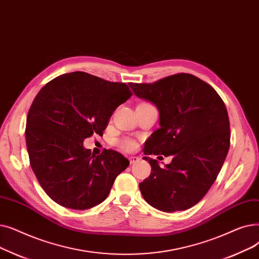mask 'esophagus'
Here are the masks:
<instances>
[{"label": "esophagus", "mask_w": 259, "mask_h": 259, "mask_svg": "<svg viewBox=\"0 0 259 259\" xmlns=\"http://www.w3.org/2000/svg\"><path fill=\"white\" fill-rule=\"evenodd\" d=\"M128 160H130V163L131 164H134V163H136V162L139 161V158L136 157V156H132V157L128 158Z\"/></svg>", "instance_id": "1"}]
</instances>
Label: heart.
<instances>
[{
  "instance_id": "b5f03b06",
  "label": "heart",
  "mask_w": 259,
  "mask_h": 259,
  "mask_svg": "<svg viewBox=\"0 0 259 259\" xmlns=\"http://www.w3.org/2000/svg\"><path fill=\"white\" fill-rule=\"evenodd\" d=\"M119 146L123 151H126V152H132L134 150H136L137 147V143L136 141H134L132 139H123L119 142Z\"/></svg>"
}]
</instances>
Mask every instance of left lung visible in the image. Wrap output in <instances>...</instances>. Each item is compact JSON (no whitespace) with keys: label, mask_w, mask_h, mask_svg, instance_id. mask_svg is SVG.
Wrapping results in <instances>:
<instances>
[{"label":"left lung","mask_w":259,"mask_h":259,"mask_svg":"<svg viewBox=\"0 0 259 259\" xmlns=\"http://www.w3.org/2000/svg\"><path fill=\"white\" fill-rule=\"evenodd\" d=\"M130 86L160 114V127L147 139L144 155L173 156L163 168L143 157L152 166L139 183L143 198L162 212L188 210L210 190L226 160L231 135L227 107L211 85L190 73Z\"/></svg>","instance_id":"left-lung-1"}]
</instances>
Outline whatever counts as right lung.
Instances as JSON below:
<instances>
[{
    "label": "right lung",
    "instance_id": "1",
    "mask_svg": "<svg viewBox=\"0 0 259 259\" xmlns=\"http://www.w3.org/2000/svg\"><path fill=\"white\" fill-rule=\"evenodd\" d=\"M132 95L125 83L73 71L49 81L35 96L26 120V145L33 173L55 202L88 210L106 199L130 161L113 150L92 155L83 141L102 135L116 108Z\"/></svg>",
    "mask_w": 259,
    "mask_h": 259
}]
</instances>
